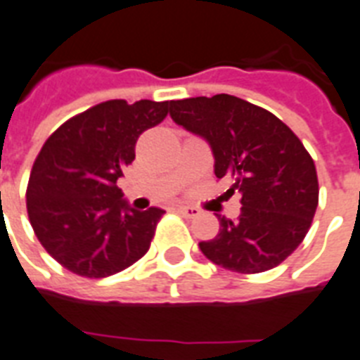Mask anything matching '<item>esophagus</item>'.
I'll list each match as a JSON object with an SVG mask.
<instances>
[{
  "mask_svg": "<svg viewBox=\"0 0 360 360\" xmlns=\"http://www.w3.org/2000/svg\"><path fill=\"white\" fill-rule=\"evenodd\" d=\"M178 212L186 215V217H189V219H195V217L202 214V210L197 208V206H178Z\"/></svg>",
  "mask_w": 360,
  "mask_h": 360,
  "instance_id": "34e87169",
  "label": "esophagus"
}]
</instances>
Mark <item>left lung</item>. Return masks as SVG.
I'll list each match as a JSON object with an SVG mask.
<instances>
[{"label":"left lung","instance_id":"8db88e82","mask_svg":"<svg viewBox=\"0 0 360 360\" xmlns=\"http://www.w3.org/2000/svg\"><path fill=\"white\" fill-rule=\"evenodd\" d=\"M176 124L208 141L215 176L241 195L238 219H219L214 240L198 247L236 273L277 267L304 240L318 208V174L297 135L267 109L230 94L172 100Z\"/></svg>","mask_w":360,"mask_h":360}]
</instances>
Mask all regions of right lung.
<instances>
[{
    "label": "right lung",
    "mask_w": 360,
    "mask_h": 360,
    "mask_svg": "<svg viewBox=\"0 0 360 360\" xmlns=\"http://www.w3.org/2000/svg\"><path fill=\"white\" fill-rule=\"evenodd\" d=\"M169 105L108 100L46 139L31 169L25 204L34 236L65 269L103 278L150 249L165 212L128 208L117 180L135 160L139 135L160 124Z\"/></svg>",
    "instance_id": "add662e5"
}]
</instances>
